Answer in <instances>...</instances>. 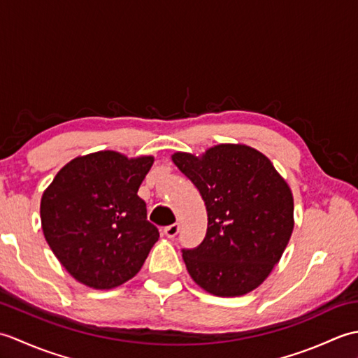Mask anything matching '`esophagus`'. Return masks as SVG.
I'll return each mask as SVG.
<instances>
[{
  "instance_id": "obj_1",
  "label": "esophagus",
  "mask_w": 358,
  "mask_h": 358,
  "mask_svg": "<svg viewBox=\"0 0 358 358\" xmlns=\"http://www.w3.org/2000/svg\"><path fill=\"white\" fill-rule=\"evenodd\" d=\"M180 232V224L178 223H173L164 227V235L167 238H175L177 237V234Z\"/></svg>"
}]
</instances>
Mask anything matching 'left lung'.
<instances>
[{
  "label": "left lung",
  "instance_id": "left-lung-1",
  "mask_svg": "<svg viewBox=\"0 0 358 358\" xmlns=\"http://www.w3.org/2000/svg\"><path fill=\"white\" fill-rule=\"evenodd\" d=\"M172 162L200 191L208 210L206 237L181 249L189 275L218 296L260 286L283 255L294 229V199L268 157L245 144H218L201 157Z\"/></svg>",
  "mask_w": 358,
  "mask_h": 358
}]
</instances>
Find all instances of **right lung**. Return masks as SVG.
<instances>
[{
    "mask_svg": "<svg viewBox=\"0 0 358 358\" xmlns=\"http://www.w3.org/2000/svg\"><path fill=\"white\" fill-rule=\"evenodd\" d=\"M154 157L113 150L78 157L59 171L41 199V226L71 275L112 289L136 275L159 232L136 192Z\"/></svg>",
    "mask_w": 358,
    "mask_h": 358,
    "instance_id": "1",
    "label": "right lung"
}]
</instances>
